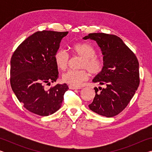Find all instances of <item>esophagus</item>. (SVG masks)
<instances>
[{"mask_svg": "<svg viewBox=\"0 0 152 152\" xmlns=\"http://www.w3.org/2000/svg\"><path fill=\"white\" fill-rule=\"evenodd\" d=\"M69 88L72 89V90H77V89H80V87H78V86H73V85H69L68 86Z\"/></svg>", "mask_w": 152, "mask_h": 152, "instance_id": "34e87169", "label": "esophagus"}]
</instances>
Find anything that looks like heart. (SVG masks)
Here are the masks:
<instances>
[{"instance_id":"b5f03b06","label":"heart","mask_w":152,"mask_h":152,"mask_svg":"<svg viewBox=\"0 0 152 152\" xmlns=\"http://www.w3.org/2000/svg\"><path fill=\"white\" fill-rule=\"evenodd\" d=\"M72 51L76 56L82 57L79 67L80 70H69L62 74V80L67 84L75 86H80L88 78L89 72L96 75L101 72L104 66V59L96 56L95 49L88 43H80L74 45ZM70 61V55L64 50H58L54 54L56 66L61 70H66Z\"/></svg>"}]
</instances>
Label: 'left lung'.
<instances>
[{
    "label": "left lung",
    "mask_w": 152,
    "mask_h": 152,
    "mask_svg": "<svg viewBox=\"0 0 152 152\" xmlns=\"http://www.w3.org/2000/svg\"><path fill=\"white\" fill-rule=\"evenodd\" d=\"M84 39L96 41L103 55L104 66L93 79L104 88L95 87V96L88 105L97 114L112 117L123 111L140 84L139 61L120 37L104 33H90Z\"/></svg>",
    "instance_id": "8db88e82"
}]
</instances>
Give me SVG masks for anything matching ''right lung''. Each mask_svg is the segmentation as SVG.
Segmentation results:
<instances>
[{
  "mask_svg": "<svg viewBox=\"0 0 152 152\" xmlns=\"http://www.w3.org/2000/svg\"><path fill=\"white\" fill-rule=\"evenodd\" d=\"M68 31H42L33 33L14 51L11 59L10 83L20 102L29 111L48 116L60 109L66 84L46 90L45 85L59 77L54 54Z\"/></svg>",
  "mask_w": 152,
  "mask_h": 152,
  "instance_id": "1",
  "label": "right lung"
}]
</instances>
